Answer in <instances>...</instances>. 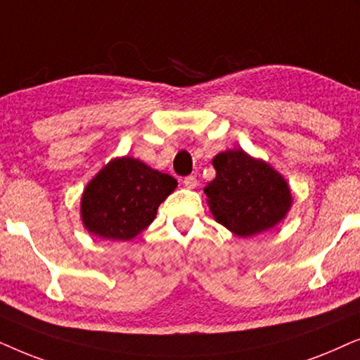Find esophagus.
Segmentation results:
<instances>
[{
  "label": "esophagus",
  "instance_id": "obj_1",
  "mask_svg": "<svg viewBox=\"0 0 360 360\" xmlns=\"http://www.w3.org/2000/svg\"><path fill=\"white\" fill-rule=\"evenodd\" d=\"M183 184L188 189H194L195 186H198V177H195V176H186L183 179Z\"/></svg>",
  "mask_w": 360,
  "mask_h": 360
}]
</instances>
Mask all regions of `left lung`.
Wrapping results in <instances>:
<instances>
[{
    "mask_svg": "<svg viewBox=\"0 0 360 360\" xmlns=\"http://www.w3.org/2000/svg\"><path fill=\"white\" fill-rule=\"evenodd\" d=\"M217 171L204 193L215 220L238 237L265 232L285 217L291 205L286 181L266 162L242 150L214 158Z\"/></svg>",
    "mask_w": 360,
    "mask_h": 360,
    "instance_id": "1",
    "label": "left lung"
}]
</instances>
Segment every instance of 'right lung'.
Listing matches in <instances>:
<instances>
[{"label":"right lung","instance_id":"add662e5","mask_svg":"<svg viewBox=\"0 0 360 360\" xmlns=\"http://www.w3.org/2000/svg\"><path fill=\"white\" fill-rule=\"evenodd\" d=\"M176 186L174 177L145 162L133 158L113 160L84 191L85 229L108 240H131L155 220L160 204Z\"/></svg>","mask_w":360,"mask_h":360}]
</instances>
